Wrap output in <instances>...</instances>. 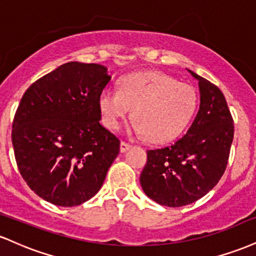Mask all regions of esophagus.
<instances>
[{
	"label": "esophagus",
	"mask_w": 256,
	"mask_h": 256,
	"mask_svg": "<svg viewBox=\"0 0 256 256\" xmlns=\"http://www.w3.org/2000/svg\"><path fill=\"white\" fill-rule=\"evenodd\" d=\"M130 148H131V144H128V143H126V142L120 143V152H128Z\"/></svg>",
	"instance_id": "esophagus-1"
}]
</instances>
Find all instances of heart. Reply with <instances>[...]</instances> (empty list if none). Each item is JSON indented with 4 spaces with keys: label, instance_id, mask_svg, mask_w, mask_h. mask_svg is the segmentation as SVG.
<instances>
[{
    "label": "heart",
    "instance_id": "b5f03b06",
    "mask_svg": "<svg viewBox=\"0 0 256 256\" xmlns=\"http://www.w3.org/2000/svg\"><path fill=\"white\" fill-rule=\"evenodd\" d=\"M104 125L118 130L130 116L132 130L152 142H166L186 128L198 107V94L162 72L148 71L126 76L119 90L106 89L98 98Z\"/></svg>",
    "mask_w": 256,
    "mask_h": 256
}]
</instances>
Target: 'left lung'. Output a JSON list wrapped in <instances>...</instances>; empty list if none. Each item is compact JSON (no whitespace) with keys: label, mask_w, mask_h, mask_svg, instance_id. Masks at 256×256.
Instances as JSON below:
<instances>
[{"label":"left lung","mask_w":256,"mask_h":256,"mask_svg":"<svg viewBox=\"0 0 256 256\" xmlns=\"http://www.w3.org/2000/svg\"><path fill=\"white\" fill-rule=\"evenodd\" d=\"M198 80L200 110L183 137L148 150L140 185L149 198L167 207H183L204 198L228 166L234 119L216 85L188 70Z\"/></svg>","instance_id":"1"}]
</instances>
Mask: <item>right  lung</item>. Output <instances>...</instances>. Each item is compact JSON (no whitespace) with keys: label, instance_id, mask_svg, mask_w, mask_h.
I'll list each match as a JSON object with an SVG mask.
<instances>
[{"label":"right lung","instance_id":"1","mask_svg":"<svg viewBox=\"0 0 256 256\" xmlns=\"http://www.w3.org/2000/svg\"><path fill=\"white\" fill-rule=\"evenodd\" d=\"M110 80L102 64L72 61L31 84L18 106V168L52 204L73 207L95 196L118 156L120 140L100 124L98 98Z\"/></svg>","mask_w":256,"mask_h":256}]
</instances>
